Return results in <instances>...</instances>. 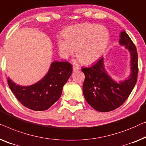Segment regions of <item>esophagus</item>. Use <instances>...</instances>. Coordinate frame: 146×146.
Listing matches in <instances>:
<instances>
[{"label": "esophagus", "mask_w": 146, "mask_h": 146, "mask_svg": "<svg viewBox=\"0 0 146 146\" xmlns=\"http://www.w3.org/2000/svg\"><path fill=\"white\" fill-rule=\"evenodd\" d=\"M79 69H80V67H79L75 66V65H73V71H79Z\"/></svg>", "instance_id": "esophagus-1"}]
</instances>
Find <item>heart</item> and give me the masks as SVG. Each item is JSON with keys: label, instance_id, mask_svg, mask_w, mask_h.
Listing matches in <instances>:
<instances>
[{"label": "heart", "instance_id": "heart-1", "mask_svg": "<svg viewBox=\"0 0 146 146\" xmlns=\"http://www.w3.org/2000/svg\"><path fill=\"white\" fill-rule=\"evenodd\" d=\"M62 38L57 39L61 56L68 58L74 53L82 63L91 64L105 52L110 41V32L105 26L85 23L71 26L63 31Z\"/></svg>", "mask_w": 146, "mask_h": 146}]
</instances>
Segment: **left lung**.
Listing matches in <instances>:
<instances>
[{
    "label": "left lung",
    "mask_w": 146,
    "mask_h": 146,
    "mask_svg": "<svg viewBox=\"0 0 146 146\" xmlns=\"http://www.w3.org/2000/svg\"><path fill=\"white\" fill-rule=\"evenodd\" d=\"M119 44L130 55V74L122 81L112 79L104 67L102 57L92 67L81 69L85 75L83 92L87 102L94 109L106 112L118 108L130 95L137 82V53L135 45L125 31L120 34Z\"/></svg>",
    "instance_id": "1"
}]
</instances>
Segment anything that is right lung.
Returning <instances> with one entry per match:
<instances>
[{
    "label": "right lung",
    "instance_id": "right-lung-1",
    "mask_svg": "<svg viewBox=\"0 0 146 146\" xmlns=\"http://www.w3.org/2000/svg\"><path fill=\"white\" fill-rule=\"evenodd\" d=\"M72 65L67 61H53L46 75L29 86L16 85L8 77L10 89L19 102L36 111L48 110L59 100L63 87L72 73Z\"/></svg>",
    "mask_w": 146,
    "mask_h": 146
}]
</instances>
